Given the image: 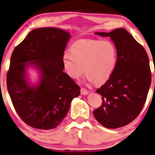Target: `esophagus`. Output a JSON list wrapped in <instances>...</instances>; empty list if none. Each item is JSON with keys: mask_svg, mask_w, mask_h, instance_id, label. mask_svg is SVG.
<instances>
[{"mask_svg": "<svg viewBox=\"0 0 155 155\" xmlns=\"http://www.w3.org/2000/svg\"><path fill=\"white\" fill-rule=\"evenodd\" d=\"M81 94H83V95H87V94H88V93H89L86 89L83 88V87H81Z\"/></svg>", "mask_w": 155, "mask_h": 155, "instance_id": "34e87169", "label": "esophagus"}]
</instances>
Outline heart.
I'll list each match as a JSON object with an SVG mask.
<instances>
[{
  "mask_svg": "<svg viewBox=\"0 0 155 155\" xmlns=\"http://www.w3.org/2000/svg\"><path fill=\"white\" fill-rule=\"evenodd\" d=\"M70 52L63 54L62 64L73 79H79L85 71L89 81L101 84L109 79L115 70L117 51L108 40H79L72 45Z\"/></svg>",
  "mask_w": 155,
  "mask_h": 155,
  "instance_id": "obj_1",
  "label": "heart"
}]
</instances>
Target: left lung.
Returning a JSON list of instances; mask_svg holds the SVG:
<instances>
[{
  "instance_id": "8db88e82",
  "label": "left lung",
  "mask_w": 155,
  "mask_h": 155,
  "mask_svg": "<svg viewBox=\"0 0 155 155\" xmlns=\"http://www.w3.org/2000/svg\"><path fill=\"white\" fill-rule=\"evenodd\" d=\"M95 34L113 40L117 62L109 79L96 91L102 104L93 114L104 127L116 129L133 121L144 106L152 79L150 61L144 47L124 28Z\"/></svg>"
}]
</instances>
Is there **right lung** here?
I'll return each mask as SVG.
<instances>
[{"instance_id":"1","label":"right lung","mask_w":155,"mask_h":155,"mask_svg":"<svg viewBox=\"0 0 155 155\" xmlns=\"http://www.w3.org/2000/svg\"><path fill=\"white\" fill-rule=\"evenodd\" d=\"M70 34L57 28L32 30L13 50L7 72V89L15 110L26 124L49 130L60 125L80 86L63 72L62 57ZM40 72L37 86L26 80L25 68Z\"/></svg>"}]
</instances>
